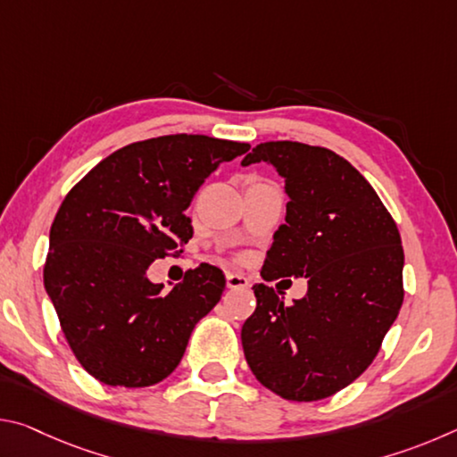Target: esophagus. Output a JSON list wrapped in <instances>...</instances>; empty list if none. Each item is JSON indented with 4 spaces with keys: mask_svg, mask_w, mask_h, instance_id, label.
<instances>
[{
    "mask_svg": "<svg viewBox=\"0 0 457 457\" xmlns=\"http://www.w3.org/2000/svg\"><path fill=\"white\" fill-rule=\"evenodd\" d=\"M226 284H228V288H231V290L250 288V280H247L244 274H237V272H228L226 274Z\"/></svg>",
    "mask_w": 457,
    "mask_h": 457,
    "instance_id": "esophagus-1",
    "label": "esophagus"
}]
</instances>
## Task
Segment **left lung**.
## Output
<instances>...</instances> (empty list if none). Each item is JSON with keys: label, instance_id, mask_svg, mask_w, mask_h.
<instances>
[{"label": "left lung", "instance_id": "left-lung-1", "mask_svg": "<svg viewBox=\"0 0 457 457\" xmlns=\"http://www.w3.org/2000/svg\"><path fill=\"white\" fill-rule=\"evenodd\" d=\"M266 161L284 177L286 223L262 266L264 280L304 276L286 306L256 284L242 345L258 381L288 401L335 395L377 357L403 304V245L395 220L349 161L324 146L260 143L242 165Z\"/></svg>", "mask_w": 457, "mask_h": 457}]
</instances>
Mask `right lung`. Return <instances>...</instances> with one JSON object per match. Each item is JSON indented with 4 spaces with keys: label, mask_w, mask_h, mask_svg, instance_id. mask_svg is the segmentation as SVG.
Instances as JSON below:
<instances>
[{
    "label": "right lung",
    "mask_w": 457,
    "mask_h": 457,
    "mask_svg": "<svg viewBox=\"0 0 457 457\" xmlns=\"http://www.w3.org/2000/svg\"><path fill=\"white\" fill-rule=\"evenodd\" d=\"M250 145L205 135L146 138L114 151L68 191L50 229L44 286L60 328L88 375L149 386L179 365L199 319L220 303L218 266L187 270L171 292L146 270L181 256L195 191Z\"/></svg>",
    "instance_id": "right-lung-1"
}]
</instances>
